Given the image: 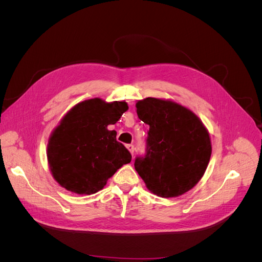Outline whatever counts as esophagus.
Listing matches in <instances>:
<instances>
[{"instance_id":"esophagus-1","label":"esophagus","mask_w":262,"mask_h":262,"mask_svg":"<svg viewBox=\"0 0 262 262\" xmlns=\"http://www.w3.org/2000/svg\"><path fill=\"white\" fill-rule=\"evenodd\" d=\"M125 146H126V148L129 149V152L131 153V155L133 156V153H134V146H133V144H126Z\"/></svg>"}]
</instances>
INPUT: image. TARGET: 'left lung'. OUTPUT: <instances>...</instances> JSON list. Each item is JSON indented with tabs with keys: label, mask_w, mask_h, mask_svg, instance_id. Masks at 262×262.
<instances>
[{
	"label": "left lung",
	"mask_w": 262,
	"mask_h": 262,
	"mask_svg": "<svg viewBox=\"0 0 262 262\" xmlns=\"http://www.w3.org/2000/svg\"><path fill=\"white\" fill-rule=\"evenodd\" d=\"M138 117L149 125L144 157L134 168L150 192L175 198L191 190L203 177L212 154L208 129L189 108L170 99L138 100Z\"/></svg>",
	"instance_id": "obj_1"
}]
</instances>
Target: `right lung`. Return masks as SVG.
I'll list each match as a JSON object with an SVG mask.
<instances>
[{"label":"right lung","mask_w":262,"mask_h":262,"mask_svg":"<svg viewBox=\"0 0 262 262\" xmlns=\"http://www.w3.org/2000/svg\"><path fill=\"white\" fill-rule=\"evenodd\" d=\"M129 109L123 101L92 98L71 108L51 132L47 158L54 180L69 191L94 194L131 162V154L108 130Z\"/></svg>","instance_id":"add662e5"}]
</instances>
